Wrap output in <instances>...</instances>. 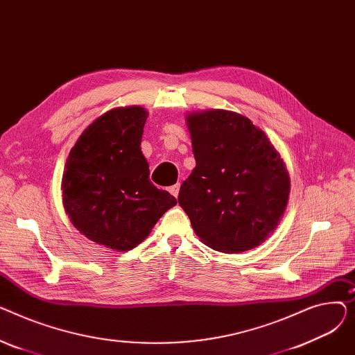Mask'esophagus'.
Masks as SVG:
<instances>
[{"label": "esophagus", "instance_id": "34e87169", "mask_svg": "<svg viewBox=\"0 0 355 355\" xmlns=\"http://www.w3.org/2000/svg\"><path fill=\"white\" fill-rule=\"evenodd\" d=\"M170 193H171L174 197H178V193H180V184L171 185V187H170Z\"/></svg>", "mask_w": 355, "mask_h": 355}]
</instances>
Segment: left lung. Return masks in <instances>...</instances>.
Segmentation results:
<instances>
[{
    "label": "left lung",
    "mask_w": 355,
    "mask_h": 355,
    "mask_svg": "<svg viewBox=\"0 0 355 355\" xmlns=\"http://www.w3.org/2000/svg\"><path fill=\"white\" fill-rule=\"evenodd\" d=\"M196 168L178 202L209 248L239 253L259 246L281 220L289 196L285 164L263 130L229 110L187 116Z\"/></svg>",
    "instance_id": "obj_1"
}]
</instances>
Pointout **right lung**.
<instances>
[{
    "instance_id": "right-lung-1",
    "label": "right lung",
    "mask_w": 355,
    "mask_h": 355,
    "mask_svg": "<svg viewBox=\"0 0 355 355\" xmlns=\"http://www.w3.org/2000/svg\"><path fill=\"white\" fill-rule=\"evenodd\" d=\"M146 116L141 106L106 112L85 129L66 164L63 202L70 221L109 249H134L177 204L149 181L141 153Z\"/></svg>"
}]
</instances>
